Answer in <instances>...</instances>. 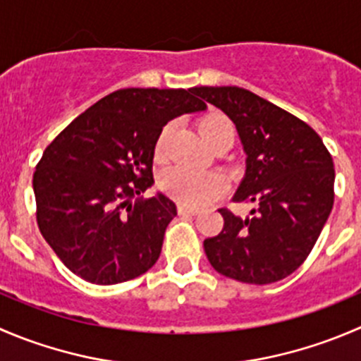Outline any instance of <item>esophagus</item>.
Here are the masks:
<instances>
[{
    "label": "esophagus",
    "instance_id": "1",
    "mask_svg": "<svg viewBox=\"0 0 361 361\" xmlns=\"http://www.w3.org/2000/svg\"><path fill=\"white\" fill-rule=\"evenodd\" d=\"M178 213H180V215H197L199 208L188 204H178Z\"/></svg>",
    "mask_w": 361,
    "mask_h": 361
}]
</instances>
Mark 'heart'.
<instances>
[{
	"instance_id": "heart-1",
	"label": "heart",
	"mask_w": 361,
	"mask_h": 361,
	"mask_svg": "<svg viewBox=\"0 0 361 361\" xmlns=\"http://www.w3.org/2000/svg\"><path fill=\"white\" fill-rule=\"evenodd\" d=\"M171 132H173L171 125H166L160 132L155 145L157 159L162 160L166 157ZM227 132H233V125L222 116H208L199 123V134L208 146ZM160 187L171 197L183 204L201 206L216 197L226 187V181L219 173H213V171H197L178 166L164 171V174L160 176Z\"/></svg>"
}]
</instances>
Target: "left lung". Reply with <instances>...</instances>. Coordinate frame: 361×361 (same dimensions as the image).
<instances>
[{
    "instance_id": "left-lung-1",
    "label": "left lung",
    "mask_w": 361,
    "mask_h": 361,
    "mask_svg": "<svg viewBox=\"0 0 361 361\" xmlns=\"http://www.w3.org/2000/svg\"><path fill=\"white\" fill-rule=\"evenodd\" d=\"M194 92L236 127L247 159L233 201L254 202L243 219L219 209L224 229L204 240L206 257L238 282L282 281L305 261L334 208L331 155L305 121L248 90L199 86Z\"/></svg>"
}]
</instances>
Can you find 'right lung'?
Listing matches in <instances>:
<instances>
[{
    "label": "right lung",
    "mask_w": 361,
    "mask_h": 361,
    "mask_svg": "<svg viewBox=\"0 0 361 361\" xmlns=\"http://www.w3.org/2000/svg\"><path fill=\"white\" fill-rule=\"evenodd\" d=\"M192 93L194 87L118 90L45 148L33 174L38 227L63 264L86 282H127L159 259L176 204L162 192L141 194L155 183L162 128L181 114L206 111Z\"/></svg>",
    "instance_id": "add662e5"
}]
</instances>
